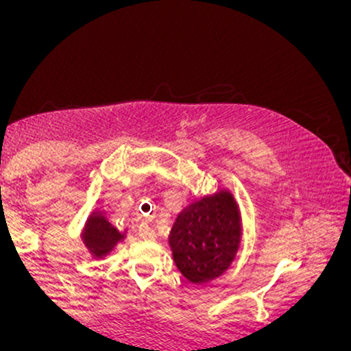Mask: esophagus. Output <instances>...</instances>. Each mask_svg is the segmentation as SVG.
Listing matches in <instances>:
<instances>
[{"label":"esophagus","instance_id":"obj_1","mask_svg":"<svg viewBox=\"0 0 351 351\" xmlns=\"http://www.w3.org/2000/svg\"><path fill=\"white\" fill-rule=\"evenodd\" d=\"M138 236L142 237V239H155L156 237V232L153 231V228L150 226L148 223H142L138 226Z\"/></svg>","mask_w":351,"mask_h":351}]
</instances>
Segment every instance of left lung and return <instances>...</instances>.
I'll return each instance as SVG.
<instances>
[{
    "label": "left lung",
    "mask_w": 351,
    "mask_h": 351,
    "mask_svg": "<svg viewBox=\"0 0 351 351\" xmlns=\"http://www.w3.org/2000/svg\"><path fill=\"white\" fill-rule=\"evenodd\" d=\"M241 239L239 206L228 189H221L180 213L168 243L180 272L193 284H206L228 271Z\"/></svg>",
    "instance_id": "obj_1"
}]
</instances>
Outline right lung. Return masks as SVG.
Wrapping results in <instances>:
<instances>
[{"label":"right lung","mask_w":351,"mask_h":351,"mask_svg":"<svg viewBox=\"0 0 351 351\" xmlns=\"http://www.w3.org/2000/svg\"><path fill=\"white\" fill-rule=\"evenodd\" d=\"M123 237L125 232H120L115 226H112L102 211L92 213L82 231L84 244L95 259L107 256Z\"/></svg>","instance_id":"right-lung-1"}]
</instances>
